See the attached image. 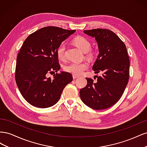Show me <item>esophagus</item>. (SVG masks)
<instances>
[{
  "label": "esophagus",
  "instance_id": "esophagus-1",
  "mask_svg": "<svg viewBox=\"0 0 147 147\" xmlns=\"http://www.w3.org/2000/svg\"><path fill=\"white\" fill-rule=\"evenodd\" d=\"M77 77H78V75H73V78H74V79H75V78H77Z\"/></svg>",
  "mask_w": 147,
  "mask_h": 147
}]
</instances>
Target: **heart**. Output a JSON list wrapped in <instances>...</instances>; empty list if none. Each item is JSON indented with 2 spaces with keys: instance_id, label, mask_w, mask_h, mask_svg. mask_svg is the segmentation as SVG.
<instances>
[{
  "instance_id": "b5f03b06",
  "label": "heart",
  "mask_w": 147,
  "mask_h": 147,
  "mask_svg": "<svg viewBox=\"0 0 147 147\" xmlns=\"http://www.w3.org/2000/svg\"><path fill=\"white\" fill-rule=\"evenodd\" d=\"M74 43L80 50L84 53H86V56L89 58H92L93 56V52L90 50L91 44L88 40L82 36L77 37L74 40ZM66 45L64 42H62L57 48V55L60 59L65 58V51ZM89 67L87 62L82 63H71L65 65L64 69L67 72L72 74L73 75H80L82 74L84 70H86Z\"/></svg>"
}]
</instances>
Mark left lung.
<instances>
[{"label":"left lung","instance_id":"obj_1","mask_svg":"<svg viewBox=\"0 0 147 147\" xmlns=\"http://www.w3.org/2000/svg\"><path fill=\"white\" fill-rule=\"evenodd\" d=\"M95 37L99 54L92 67L97 81L86 78V86L80 90L82 100L94 110L107 109L121 98L129 78L130 62L125 44L113 31L106 29L84 30ZM96 77H94V79Z\"/></svg>","mask_w":147,"mask_h":147}]
</instances>
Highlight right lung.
Masks as SVG:
<instances>
[{"mask_svg": "<svg viewBox=\"0 0 147 147\" xmlns=\"http://www.w3.org/2000/svg\"><path fill=\"white\" fill-rule=\"evenodd\" d=\"M75 30L48 26L30 34L24 40L16 58L15 80L21 95L38 108L54 105L60 99L67 84L72 81V74L57 72L60 68L57 48ZM55 71L51 79L48 73Z\"/></svg>", "mask_w": 147, "mask_h": 147, "instance_id": "right-lung-1", "label": "right lung"}]
</instances>
